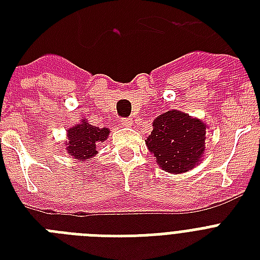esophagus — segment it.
<instances>
[{
	"label": "esophagus",
	"mask_w": 260,
	"mask_h": 260,
	"mask_svg": "<svg viewBox=\"0 0 260 260\" xmlns=\"http://www.w3.org/2000/svg\"><path fill=\"white\" fill-rule=\"evenodd\" d=\"M120 124H121L122 126H129L132 125V120H131V118H122L121 121H120Z\"/></svg>",
	"instance_id": "obj_1"
}]
</instances>
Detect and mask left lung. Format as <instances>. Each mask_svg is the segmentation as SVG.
<instances>
[{"label":"left lung","mask_w":260,"mask_h":260,"mask_svg":"<svg viewBox=\"0 0 260 260\" xmlns=\"http://www.w3.org/2000/svg\"><path fill=\"white\" fill-rule=\"evenodd\" d=\"M205 122L174 109L155 118L146 144L160 169L181 174L201 162L205 152Z\"/></svg>","instance_id":"obj_1"}]
</instances>
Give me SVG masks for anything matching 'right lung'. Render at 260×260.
I'll return each mask as SVG.
<instances>
[{"instance_id":"right-lung-1","label":"right lung","mask_w":260,"mask_h":260,"mask_svg":"<svg viewBox=\"0 0 260 260\" xmlns=\"http://www.w3.org/2000/svg\"><path fill=\"white\" fill-rule=\"evenodd\" d=\"M108 128H100L89 124L87 118L81 120L79 124L67 129V140L64 142V150L67 154L79 162H85L98 154L97 146L104 143L109 136Z\"/></svg>"}]
</instances>
